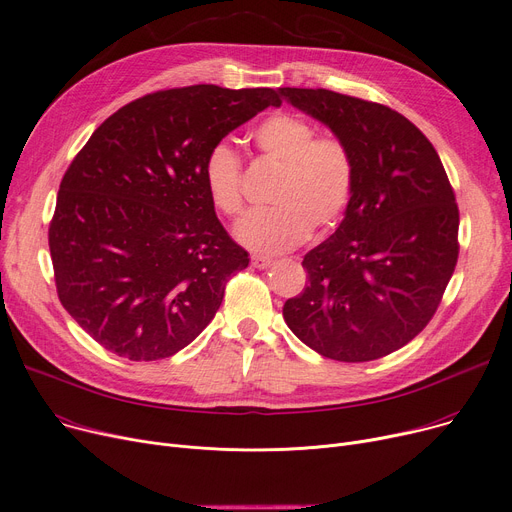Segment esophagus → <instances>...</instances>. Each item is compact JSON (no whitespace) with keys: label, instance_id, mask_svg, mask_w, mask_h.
<instances>
[{"label":"esophagus","instance_id":"obj_1","mask_svg":"<svg viewBox=\"0 0 512 512\" xmlns=\"http://www.w3.org/2000/svg\"><path fill=\"white\" fill-rule=\"evenodd\" d=\"M270 264H273V258H268V256H260V254H254L252 256V266L254 268H268Z\"/></svg>","mask_w":512,"mask_h":512}]
</instances>
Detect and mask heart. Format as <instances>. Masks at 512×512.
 <instances>
[{
	"label": "heart",
	"mask_w": 512,
	"mask_h": 512,
	"mask_svg": "<svg viewBox=\"0 0 512 512\" xmlns=\"http://www.w3.org/2000/svg\"><path fill=\"white\" fill-rule=\"evenodd\" d=\"M262 159L281 165L270 202L250 213L235 235L250 250L279 254L293 250L310 231L326 233L341 223L355 192V157L337 134H316L306 117L277 111L252 130ZM204 186L213 206L225 217L244 213V167L227 142L208 150Z\"/></svg>",
	"instance_id": "obj_1"
}]
</instances>
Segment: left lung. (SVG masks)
Masks as SVG:
<instances>
[{"instance_id":"8db88e82","label":"left lung","mask_w":512,"mask_h":512,"mask_svg":"<svg viewBox=\"0 0 512 512\" xmlns=\"http://www.w3.org/2000/svg\"><path fill=\"white\" fill-rule=\"evenodd\" d=\"M353 150L345 219L304 256V291L283 318L310 349L372 362L415 339L436 314L459 258V206L432 142L405 115L326 88H279Z\"/></svg>"}]
</instances>
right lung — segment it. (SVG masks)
<instances>
[{
	"mask_svg": "<svg viewBox=\"0 0 512 512\" xmlns=\"http://www.w3.org/2000/svg\"><path fill=\"white\" fill-rule=\"evenodd\" d=\"M273 88L157 90L93 132L64 173L49 223L57 297L107 351L155 362L190 345L244 270L204 186L208 150Z\"/></svg>",
	"mask_w": 512,
	"mask_h": 512,
	"instance_id": "right-lung-1",
	"label": "right lung"
}]
</instances>
